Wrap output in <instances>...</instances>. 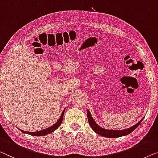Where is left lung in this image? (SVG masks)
Returning a JSON list of instances; mask_svg holds the SVG:
<instances>
[{"instance_id":"left-lung-1","label":"left lung","mask_w":158,"mask_h":158,"mask_svg":"<svg viewBox=\"0 0 158 158\" xmlns=\"http://www.w3.org/2000/svg\"><path fill=\"white\" fill-rule=\"evenodd\" d=\"M87 117H88V121L89 126L92 128V130L94 131L97 134L101 135L102 137H107V138H115V137H119L125 136L127 135L134 131L137 127L139 125V124L142 123V121L143 120L144 117L140 121H139L136 124L133 125L130 127L124 129V130H106V129L102 128L98 124H97L96 122L94 121V119H93V117L91 114L89 110H87Z\"/></svg>"}]
</instances>
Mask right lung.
Here are the masks:
<instances>
[{
    "label": "right lung",
    "instance_id": "right-lung-1",
    "mask_svg": "<svg viewBox=\"0 0 158 158\" xmlns=\"http://www.w3.org/2000/svg\"><path fill=\"white\" fill-rule=\"evenodd\" d=\"M65 110H66V108L63 110V112H62L61 116H60L59 119H58L56 123L53 124L52 126L49 127L44 129V130H40V131H36V132H27V131H24V130H21V129H19H19L22 132L25 133V134L32 135V136H44V135H46L50 134V133H52V132H54V131L56 130V129L59 128V127L61 125V124L62 123V120H63V117H64V112H65Z\"/></svg>",
    "mask_w": 158,
    "mask_h": 158
}]
</instances>
